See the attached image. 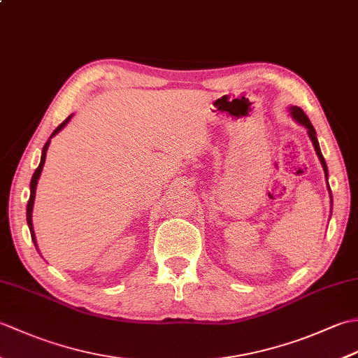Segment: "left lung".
<instances>
[{"label":"left lung","mask_w":358,"mask_h":358,"mask_svg":"<svg viewBox=\"0 0 358 358\" xmlns=\"http://www.w3.org/2000/svg\"><path fill=\"white\" fill-rule=\"evenodd\" d=\"M291 113H292V117L299 121L300 124H303L305 126L306 129H308V134H309V138H310V141H313V144H314V148H315V152H317V155H318V158H320V162H322V166H323V171H324V177H326V180H328V166H326V162H324V158H323V155H322V150H320V146H318V140H317V135H315V129H314V126H313V123H310L309 121V118L306 117V113L303 112V109H300V108H296V106H292L291 108ZM328 189L331 191V187H329V185H328ZM331 203H332V200H331Z\"/></svg>","instance_id":"left-lung-1"}]
</instances>
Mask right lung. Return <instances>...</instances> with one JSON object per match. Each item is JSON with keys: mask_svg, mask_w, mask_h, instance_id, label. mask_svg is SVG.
<instances>
[{"mask_svg": "<svg viewBox=\"0 0 358 358\" xmlns=\"http://www.w3.org/2000/svg\"><path fill=\"white\" fill-rule=\"evenodd\" d=\"M72 118V115L71 117H67L62 124H59L55 131H53V134L50 135V138L55 134H58L59 131H62V129L69 123V120ZM50 138L45 141V144H44V148H43V154H41V162H40V164H38V167H36V171L34 172V177H32V180H30V196H29V201H27V212H26V217H27V224H29V229H30V235H32V240H34V243H35V232H34V224H32V209H34V201H35V191H36V183H38V178H40V175H41V171H43V166H44V162H45V152H48V148H49V143H50ZM36 245V243H35Z\"/></svg>", "mask_w": 358, "mask_h": 358, "instance_id": "add662e5", "label": "right lung"}]
</instances>
